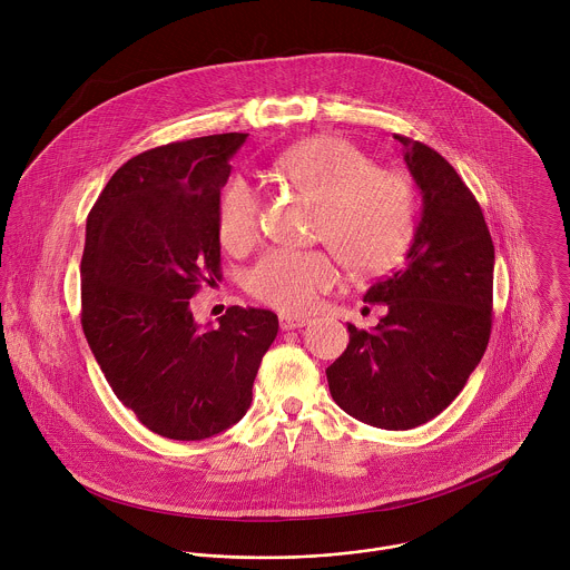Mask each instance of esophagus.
<instances>
[{"label":"esophagus","mask_w":570,"mask_h":570,"mask_svg":"<svg viewBox=\"0 0 570 570\" xmlns=\"http://www.w3.org/2000/svg\"><path fill=\"white\" fill-rule=\"evenodd\" d=\"M307 323H309V318H303V316H289V314H283V316H281V328H283V331L303 328Z\"/></svg>","instance_id":"1"}]
</instances>
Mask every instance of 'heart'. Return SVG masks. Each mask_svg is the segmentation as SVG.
Returning a JSON list of instances; mask_svg holds the SVG:
<instances>
[{"label": "heart", "mask_w": 570, "mask_h": 570, "mask_svg": "<svg viewBox=\"0 0 570 570\" xmlns=\"http://www.w3.org/2000/svg\"><path fill=\"white\" fill-rule=\"evenodd\" d=\"M276 173L318 206L316 237L355 274H377L406 249L414 230V190L397 170L375 163L351 140L318 136L292 147ZM219 239L244 252L258 235V195L245 179H233L219 202ZM337 281L325 252L274 249L247 274L249 292L267 305L303 312Z\"/></svg>", "instance_id": "1"}]
</instances>
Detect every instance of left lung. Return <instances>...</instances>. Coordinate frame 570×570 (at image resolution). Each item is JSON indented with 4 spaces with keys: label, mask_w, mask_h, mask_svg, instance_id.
<instances>
[{
    "label": "left lung",
    "mask_w": 570,
    "mask_h": 570,
    "mask_svg": "<svg viewBox=\"0 0 570 570\" xmlns=\"http://www.w3.org/2000/svg\"><path fill=\"white\" fill-rule=\"evenodd\" d=\"M421 195L402 269L364 303L386 305L371 331L348 323V344L326 368L337 406L384 430H410L450 406L479 366L491 333L493 244L483 210L454 166L395 136Z\"/></svg>",
    "instance_id": "left-lung-1"
}]
</instances>
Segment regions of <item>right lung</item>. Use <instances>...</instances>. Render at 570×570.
<instances>
[{"instance_id":"1","label":"right lung","mask_w":570,"mask_h":570,"mask_svg":"<svg viewBox=\"0 0 570 570\" xmlns=\"http://www.w3.org/2000/svg\"><path fill=\"white\" fill-rule=\"evenodd\" d=\"M247 134L173 142L122 164L85 228L81 323L116 397L151 432L202 441L244 419L278 333L267 309L230 307L199 328L190 298L222 278L219 202Z\"/></svg>"}]
</instances>
